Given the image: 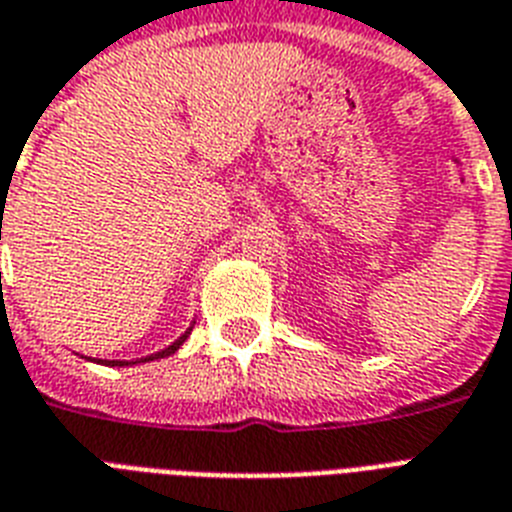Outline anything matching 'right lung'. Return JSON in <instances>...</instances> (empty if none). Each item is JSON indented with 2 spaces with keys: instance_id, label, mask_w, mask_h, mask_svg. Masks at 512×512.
Listing matches in <instances>:
<instances>
[{
  "instance_id": "right-lung-1",
  "label": "right lung",
  "mask_w": 512,
  "mask_h": 512,
  "mask_svg": "<svg viewBox=\"0 0 512 512\" xmlns=\"http://www.w3.org/2000/svg\"><path fill=\"white\" fill-rule=\"evenodd\" d=\"M189 331H191V328H189ZM189 331H186V334L181 336L178 342H173V344H170V347H165V350H162V352H157V355L144 357V360H139V363H147V360H155V357H168V355H173V352H176L178 347H181V344L186 342V336H189ZM107 365H128V363H123V360H107Z\"/></svg>"
}]
</instances>
